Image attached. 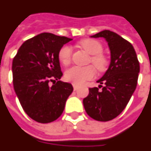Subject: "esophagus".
<instances>
[{
    "mask_svg": "<svg viewBox=\"0 0 151 151\" xmlns=\"http://www.w3.org/2000/svg\"><path fill=\"white\" fill-rule=\"evenodd\" d=\"M73 88H74V91H77L78 88H79V86L76 85V84H73Z\"/></svg>",
    "mask_w": 151,
    "mask_h": 151,
    "instance_id": "34e87169",
    "label": "esophagus"
}]
</instances>
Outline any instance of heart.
Returning <instances> with one entry per match:
<instances>
[{"label":"heart","mask_w":151,"mask_h":151,"mask_svg":"<svg viewBox=\"0 0 151 151\" xmlns=\"http://www.w3.org/2000/svg\"><path fill=\"white\" fill-rule=\"evenodd\" d=\"M81 47H83L87 52L92 55L91 62L98 71H104L108 66V60L106 57L102 55L103 46L102 44L95 39H84L80 42ZM72 50L69 46H63L59 51V59L61 63L67 66L70 63L71 59ZM96 70L92 65L86 67L75 66L68 69L65 72L66 80L75 84H82L85 81L91 80L95 76Z\"/></svg>","instance_id":"obj_1"}]
</instances>
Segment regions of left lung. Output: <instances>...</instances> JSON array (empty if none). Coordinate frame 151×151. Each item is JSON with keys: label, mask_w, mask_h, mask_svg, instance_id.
<instances>
[{"label": "left lung", "mask_w": 151, "mask_h": 151, "mask_svg": "<svg viewBox=\"0 0 151 151\" xmlns=\"http://www.w3.org/2000/svg\"><path fill=\"white\" fill-rule=\"evenodd\" d=\"M104 38L110 50V64L104 76L96 82L98 88H89L83 100L89 116L99 122L113 120L125 109L136 89L139 62L130 42L110 30H103L91 36ZM104 84V86L102 85Z\"/></svg>", "instance_id": "obj_1"}]
</instances>
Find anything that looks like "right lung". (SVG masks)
Returning <instances> with one entry per match:
<instances>
[{"label": "right lung", "instance_id": "obj_1", "mask_svg": "<svg viewBox=\"0 0 151 151\" xmlns=\"http://www.w3.org/2000/svg\"><path fill=\"white\" fill-rule=\"evenodd\" d=\"M71 40L42 33L26 40L13 60L14 91L26 114L39 123L58 119L73 91L71 83L59 80L63 73L59 51Z\"/></svg>", "mask_w": 151, "mask_h": 151}]
</instances>
